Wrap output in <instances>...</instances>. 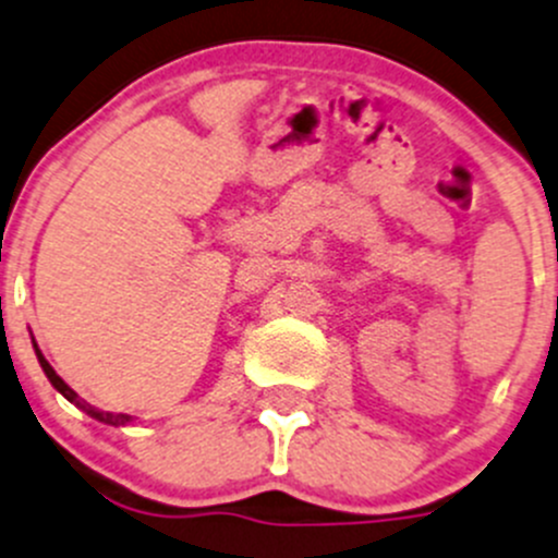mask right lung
I'll return each instance as SVG.
<instances>
[{
    "label": "right lung",
    "instance_id": "obj_1",
    "mask_svg": "<svg viewBox=\"0 0 558 558\" xmlns=\"http://www.w3.org/2000/svg\"><path fill=\"white\" fill-rule=\"evenodd\" d=\"M35 354H37V360H40V367H43V371H46L48 381H51L53 387H57L59 392H62L64 398L70 400V403H75V405H78L81 411H86V414H89V416H95V420H100V423H106V425H128V423H130V416H128V414H111V411H97L95 405L84 403V400H81L78 395H75L73 389H70L68 384H64L62 378L57 376V371H53V367L48 365V360H46V356L40 354V349H37V345H35Z\"/></svg>",
    "mask_w": 558,
    "mask_h": 558
}]
</instances>
